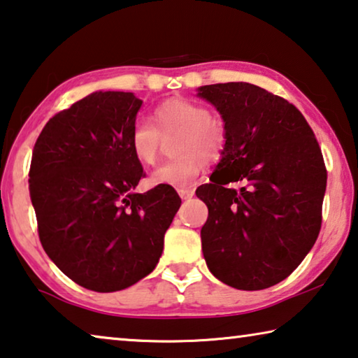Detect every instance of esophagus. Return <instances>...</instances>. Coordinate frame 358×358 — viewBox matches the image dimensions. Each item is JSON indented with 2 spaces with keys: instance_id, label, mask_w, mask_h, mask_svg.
Wrapping results in <instances>:
<instances>
[{
  "instance_id": "1",
  "label": "esophagus",
  "mask_w": 358,
  "mask_h": 358,
  "mask_svg": "<svg viewBox=\"0 0 358 358\" xmlns=\"http://www.w3.org/2000/svg\"><path fill=\"white\" fill-rule=\"evenodd\" d=\"M179 196L182 198V200H189L193 195H195V190L193 189H179Z\"/></svg>"
}]
</instances>
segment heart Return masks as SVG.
<instances>
[{
    "label": "heart",
    "instance_id": "heart-1",
    "mask_svg": "<svg viewBox=\"0 0 358 358\" xmlns=\"http://www.w3.org/2000/svg\"><path fill=\"white\" fill-rule=\"evenodd\" d=\"M148 120H136L128 134L133 157L145 166H154L160 158L163 139L175 138L169 144L171 162L155 169L150 185L190 187L200 176L203 162H217L228 144V127L222 115L190 99L173 98L158 104Z\"/></svg>",
    "mask_w": 358,
    "mask_h": 358
}]
</instances>
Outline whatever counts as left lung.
<instances>
[{"instance_id": "obj_1", "label": "left lung", "mask_w": 358, "mask_h": 358, "mask_svg": "<svg viewBox=\"0 0 358 358\" xmlns=\"http://www.w3.org/2000/svg\"><path fill=\"white\" fill-rule=\"evenodd\" d=\"M228 127L210 182L201 248L209 271L239 290L289 278L322 227L327 168L313 128L294 104L248 82L200 87ZM239 182V191L228 183Z\"/></svg>"}]
</instances>
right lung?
Here are the masks:
<instances>
[{
  "instance_id": "obj_1",
  "label": "right lung",
  "mask_w": 358,
  "mask_h": 358,
  "mask_svg": "<svg viewBox=\"0 0 358 358\" xmlns=\"http://www.w3.org/2000/svg\"><path fill=\"white\" fill-rule=\"evenodd\" d=\"M130 92H95L47 122L30 165V196L49 259L93 292L124 290L154 271L180 206L171 185L134 193L145 173L128 134Z\"/></svg>"
}]
</instances>
